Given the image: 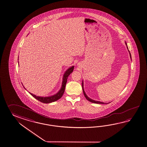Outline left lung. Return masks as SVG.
I'll return each mask as SVG.
<instances>
[{"label":"left lung","instance_id":"left-lung-1","mask_svg":"<svg viewBox=\"0 0 147 147\" xmlns=\"http://www.w3.org/2000/svg\"><path fill=\"white\" fill-rule=\"evenodd\" d=\"M125 44H126V46H127V49L128 50V46H127V43L126 42H125ZM128 51H129V54H130V57L131 58V54H130V51H129V50H128ZM82 88H83V93H84V96L85 97V98L87 99V100H88V101H90V102H93V103H95V104H109V102H108V103H105V102H99V101H96V100H93V99H91V98H90V97H88V96H87V95L86 94V93L85 92V91H84V86H83V85H84V83H83V81H82Z\"/></svg>","mask_w":147,"mask_h":147}]
</instances>
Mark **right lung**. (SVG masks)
Returning a JSON list of instances; mask_svg holds the SVG:
<instances>
[{"label": "right lung", "mask_w": 147, "mask_h": 147, "mask_svg": "<svg viewBox=\"0 0 147 147\" xmlns=\"http://www.w3.org/2000/svg\"><path fill=\"white\" fill-rule=\"evenodd\" d=\"M18 64H19V62H18ZM74 68V66H71V67H69V69H67L66 71L65 72L64 75H63L62 86H61V87L60 88V90L57 94H54L52 96H48V97H41V96H36L34 94H32V93H29L32 96H33L34 98H35L36 99L38 100L40 102H42L43 103L48 104V103H51L52 102L57 101V100H59L60 98H61L62 97V96H63L64 90H65V86H66L67 79V78H68L69 75H70V74L72 73L73 71ZM23 86H24V85H23ZM24 87L25 88L24 86Z\"/></svg>", "instance_id": "1"}]
</instances>
